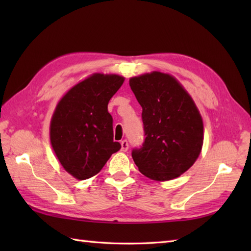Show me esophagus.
<instances>
[{
    "instance_id": "obj_1",
    "label": "esophagus",
    "mask_w": 251,
    "mask_h": 251,
    "mask_svg": "<svg viewBox=\"0 0 251 251\" xmlns=\"http://www.w3.org/2000/svg\"><path fill=\"white\" fill-rule=\"evenodd\" d=\"M121 146H122V149H121V150H122L123 152H126L127 150H128V148H129L128 141H127L126 139H125V140H123V141L121 142Z\"/></svg>"
}]
</instances>
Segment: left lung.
Instances as JSON below:
<instances>
[{
    "instance_id": "obj_1",
    "label": "left lung",
    "mask_w": 251,
    "mask_h": 251,
    "mask_svg": "<svg viewBox=\"0 0 251 251\" xmlns=\"http://www.w3.org/2000/svg\"><path fill=\"white\" fill-rule=\"evenodd\" d=\"M129 86L142 106L145 139L131 156L148 178L179 177L199 157L202 121L190 95L169 74L152 72L131 77Z\"/></svg>"
}]
</instances>
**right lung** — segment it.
<instances>
[{"instance_id":"obj_1","label":"right lung","mask_w":251,"mask_h":251,"mask_svg":"<svg viewBox=\"0 0 251 251\" xmlns=\"http://www.w3.org/2000/svg\"><path fill=\"white\" fill-rule=\"evenodd\" d=\"M124 77L94 74L76 84L58 103L50 123V142L59 162L79 180L97 175L121 149L113 141L108 103Z\"/></svg>"}]
</instances>
